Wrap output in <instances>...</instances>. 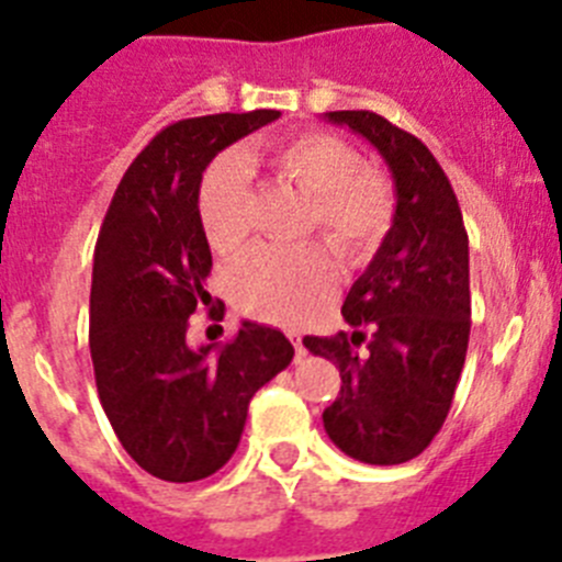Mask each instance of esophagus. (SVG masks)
<instances>
[{
	"mask_svg": "<svg viewBox=\"0 0 562 562\" xmlns=\"http://www.w3.org/2000/svg\"><path fill=\"white\" fill-rule=\"evenodd\" d=\"M288 338H291L293 350H296V358H305V344H302L300 333H288Z\"/></svg>",
	"mask_w": 562,
	"mask_h": 562,
	"instance_id": "esophagus-1",
	"label": "esophagus"
}]
</instances>
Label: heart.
Segmentation results:
<instances>
[{"instance_id":"obj_1","label":"heart","mask_w":562,"mask_h":562,"mask_svg":"<svg viewBox=\"0 0 562 562\" xmlns=\"http://www.w3.org/2000/svg\"><path fill=\"white\" fill-rule=\"evenodd\" d=\"M262 161L307 195L305 232L322 229L333 249L358 266L375 255L394 218V193L383 173L358 165L341 136L305 131L266 148ZM199 218L218 255H237L255 226V187L237 154L210 161L199 187ZM336 260L325 244L262 246L232 271V300L274 325H305L333 300Z\"/></svg>"}]
</instances>
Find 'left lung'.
<instances>
[{"label": "left lung", "instance_id": "left-lung-1", "mask_svg": "<svg viewBox=\"0 0 562 562\" xmlns=\"http://www.w3.org/2000/svg\"><path fill=\"white\" fill-rule=\"evenodd\" d=\"M386 161L394 218L344 300L352 333L305 336V347L338 367L341 389L325 408L327 437L367 464L419 457L453 403L470 338L468 232L453 187L417 136L372 111H327ZM370 330V341L366 330ZM366 340L367 351L357 347Z\"/></svg>", "mask_w": 562, "mask_h": 562}]
</instances>
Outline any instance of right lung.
I'll list each match as a JSON object with an SVG mask.
<instances>
[{"label": "right lung", "instance_id": "add662e5", "mask_svg": "<svg viewBox=\"0 0 562 562\" xmlns=\"http://www.w3.org/2000/svg\"><path fill=\"white\" fill-rule=\"evenodd\" d=\"M280 111L179 120L131 161L94 246L89 350L111 428L143 470L199 482L235 453L260 386L291 363L280 330L244 322L226 344L190 347L210 302L212 251L199 218L206 165Z\"/></svg>", "mask_w": 562, "mask_h": 562}]
</instances>
